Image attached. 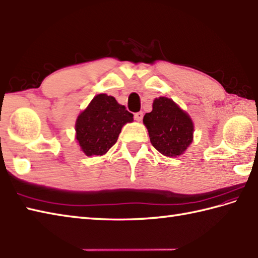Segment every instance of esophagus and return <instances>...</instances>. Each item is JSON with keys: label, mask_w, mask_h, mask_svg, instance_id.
Here are the masks:
<instances>
[{"label": "esophagus", "mask_w": 258, "mask_h": 258, "mask_svg": "<svg viewBox=\"0 0 258 258\" xmlns=\"http://www.w3.org/2000/svg\"><path fill=\"white\" fill-rule=\"evenodd\" d=\"M143 118H144L143 111H139V112H136L135 113V119L137 120V121H141V120H143Z\"/></svg>", "instance_id": "obj_1"}]
</instances>
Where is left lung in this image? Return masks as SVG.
<instances>
[{"label":"left lung","instance_id":"left-lung-1","mask_svg":"<svg viewBox=\"0 0 258 258\" xmlns=\"http://www.w3.org/2000/svg\"><path fill=\"white\" fill-rule=\"evenodd\" d=\"M144 123L152 146L164 156H180L192 141L191 119L171 99H155L152 111L145 114Z\"/></svg>","mask_w":258,"mask_h":258}]
</instances>
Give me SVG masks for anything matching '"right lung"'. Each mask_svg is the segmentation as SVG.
<instances>
[{
  "label": "right lung",
  "instance_id": "add662e5",
  "mask_svg": "<svg viewBox=\"0 0 258 258\" xmlns=\"http://www.w3.org/2000/svg\"><path fill=\"white\" fill-rule=\"evenodd\" d=\"M134 114L113 97L98 94L77 119V140L87 156H102L117 143L122 125Z\"/></svg>",
  "mask_w": 258,
  "mask_h": 258
}]
</instances>
